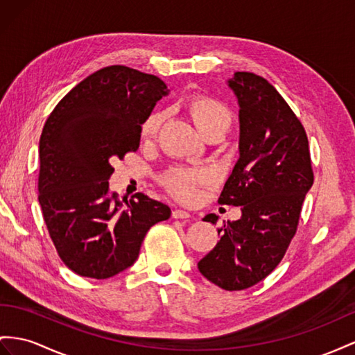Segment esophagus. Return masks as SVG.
Wrapping results in <instances>:
<instances>
[{
  "label": "esophagus",
  "instance_id": "34e87169",
  "mask_svg": "<svg viewBox=\"0 0 355 355\" xmlns=\"http://www.w3.org/2000/svg\"><path fill=\"white\" fill-rule=\"evenodd\" d=\"M172 217H174V219H190V213H187V211H184V210H174L172 211Z\"/></svg>",
  "mask_w": 355,
  "mask_h": 355
}]
</instances>
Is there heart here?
Listing matches in <instances>:
<instances>
[{"label":"heart","instance_id":"heart-1","mask_svg":"<svg viewBox=\"0 0 355 355\" xmlns=\"http://www.w3.org/2000/svg\"><path fill=\"white\" fill-rule=\"evenodd\" d=\"M192 116L199 127V130L205 133L214 125H228L231 124V115L222 103L214 98L199 97L192 103ZM163 120L162 112H153L142 123L141 133L144 138H150L157 132ZM211 178V174L207 169H187L174 168L168 171L162 178V183L175 198L181 201H192L196 196L198 186L205 183Z\"/></svg>","mask_w":355,"mask_h":355}]
</instances>
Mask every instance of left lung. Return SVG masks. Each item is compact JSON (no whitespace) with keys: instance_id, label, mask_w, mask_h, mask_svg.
<instances>
[{"instance_id":"obj_1","label":"left lung","mask_w":355,"mask_h":355,"mask_svg":"<svg viewBox=\"0 0 355 355\" xmlns=\"http://www.w3.org/2000/svg\"><path fill=\"white\" fill-rule=\"evenodd\" d=\"M228 87L239 100L240 157L219 204L241 208V217L217 230L220 240L198 262L201 275L226 291L266 279L295 235L313 172L304 127L267 79L235 71ZM205 222H217L207 214Z\"/></svg>"}]
</instances>
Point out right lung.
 Masks as SVG:
<instances>
[{
	"label": "right lung",
	"instance_id": "1",
	"mask_svg": "<svg viewBox=\"0 0 355 355\" xmlns=\"http://www.w3.org/2000/svg\"><path fill=\"white\" fill-rule=\"evenodd\" d=\"M166 84L125 66L94 71L61 98L39 142V202L62 262L76 275L107 279L133 266L145 234L171 208L136 193L109 192L115 159L139 148L141 125Z\"/></svg>",
	"mask_w": 355,
	"mask_h": 355
}]
</instances>
